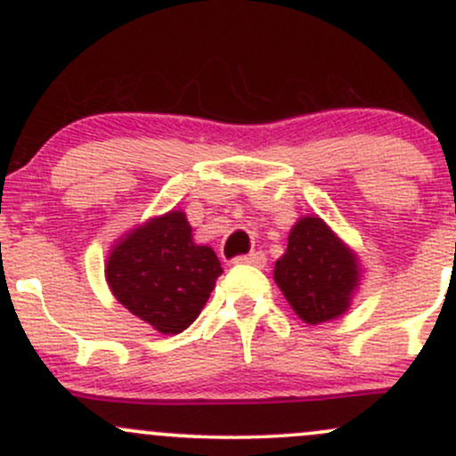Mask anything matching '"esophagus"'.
<instances>
[{
	"label": "esophagus",
	"instance_id": "esophagus-1",
	"mask_svg": "<svg viewBox=\"0 0 456 456\" xmlns=\"http://www.w3.org/2000/svg\"><path fill=\"white\" fill-rule=\"evenodd\" d=\"M233 264H248V265H257V268H264L265 265V255L261 250H253L248 255H238L233 259Z\"/></svg>",
	"mask_w": 456,
	"mask_h": 456
}]
</instances>
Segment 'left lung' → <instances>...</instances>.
<instances>
[{
  "mask_svg": "<svg viewBox=\"0 0 456 456\" xmlns=\"http://www.w3.org/2000/svg\"><path fill=\"white\" fill-rule=\"evenodd\" d=\"M354 253L322 218H302L291 229L285 255L276 261L274 281L306 323L343 315L358 285Z\"/></svg>",
  "mask_w": 456,
  "mask_h": 456,
  "instance_id": "1",
  "label": "left lung"
}]
</instances>
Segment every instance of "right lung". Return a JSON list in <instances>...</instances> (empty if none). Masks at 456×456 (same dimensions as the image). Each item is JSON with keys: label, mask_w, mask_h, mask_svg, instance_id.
<instances>
[{"label": "right lung", "mask_w": 456, "mask_h": 456, "mask_svg": "<svg viewBox=\"0 0 456 456\" xmlns=\"http://www.w3.org/2000/svg\"><path fill=\"white\" fill-rule=\"evenodd\" d=\"M104 272L119 305L159 332L177 334L199 317L223 268L210 246L192 242L184 212H169L115 246Z\"/></svg>", "instance_id": "obj_1"}]
</instances>
